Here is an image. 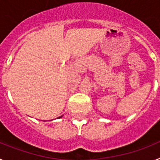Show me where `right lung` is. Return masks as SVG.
<instances>
[{
	"mask_svg": "<svg viewBox=\"0 0 160 160\" xmlns=\"http://www.w3.org/2000/svg\"><path fill=\"white\" fill-rule=\"evenodd\" d=\"M62 116H61V117H58V118H62Z\"/></svg>",
	"mask_w": 160,
	"mask_h": 160,
	"instance_id": "1",
	"label": "right lung"
}]
</instances>
